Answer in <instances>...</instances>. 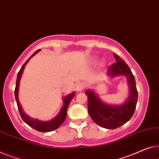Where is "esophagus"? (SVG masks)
I'll return each instance as SVG.
<instances>
[{"instance_id":"esophagus-1","label":"esophagus","mask_w":159,"mask_h":159,"mask_svg":"<svg viewBox=\"0 0 159 159\" xmlns=\"http://www.w3.org/2000/svg\"><path fill=\"white\" fill-rule=\"evenodd\" d=\"M85 88V84L83 82H79L76 86V90L77 92H81Z\"/></svg>"}]
</instances>
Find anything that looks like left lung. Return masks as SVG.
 <instances>
[{
    "mask_svg": "<svg viewBox=\"0 0 159 159\" xmlns=\"http://www.w3.org/2000/svg\"><path fill=\"white\" fill-rule=\"evenodd\" d=\"M116 62L108 70L111 76L123 75L129 80L130 94L128 101L121 106H109L100 101L93 92L87 90L88 112L95 123L106 129H114L126 123L135 111L138 100V92L136 89L135 78L130 68L124 60L114 53Z\"/></svg>",
    "mask_w": 159,
    "mask_h": 159,
    "instance_id": "1",
    "label": "left lung"
}]
</instances>
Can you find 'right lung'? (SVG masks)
I'll use <instances>...</instances> for the list:
<instances>
[{
    "label": "right lung",
    "mask_w": 159,
    "mask_h": 159,
    "mask_svg": "<svg viewBox=\"0 0 159 159\" xmlns=\"http://www.w3.org/2000/svg\"><path fill=\"white\" fill-rule=\"evenodd\" d=\"M40 50H38L37 51H35V52L33 53V55H32L30 56V57L26 61V62L24 63V65L22 66L21 69L20 70V71L18 73V76H17V80H16V89H15V97H16V100L17 102V106H18V109L19 111V113H20V115L21 116V118L23 119V120L25 122V123L31 126L32 128H33L35 130H37L38 131H41V132H48V131H51L53 130H55L57 128H59L61 124H62L66 119V116H67V107L69 106L70 102H71L72 99L74 97L75 93L70 94L69 95H67V97H65L64 98V104H63V107L61 111H60V113L58 114V115L52 119L51 121H38V119H32L30 117H29L23 113V110H22V108L20 107V104H19V101H18V87H19V83H20V80L22 75V73L23 72L24 67H25V65L28 63L29 60L33 57V55H35V54L40 51Z\"/></svg>",
    "instance_id": "right-lung-1"
}]
</instances>
